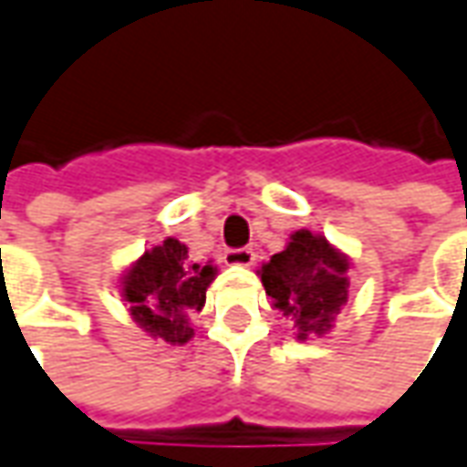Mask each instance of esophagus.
<instances>
[{
	"mask_svg": "<svg viewBox=\"0 0 467 467\" xmlns=\"http://www.w3.org/2000/svg\"><path fill=\"white\" fill-rule=\"evenodd\" d=\"M255 260V253L250 247H227L224 250V263L227 265H250Z\"/></svg>",
	"mask_w": 467,
	"mask_h": 467,
	"instance_id": "1",
	"label": "esophagus"
}]
</instances>
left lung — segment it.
Wrapping results in <instances>:
<instances>
[{
    "mask_svg": "<svg viewBox=\"0 0 467 467\" xmlns=\"http://www.w3.org/2000/svg\"><path fill=\"white\" fill-rule=\"evenodd\" d=\"M348 260L322 234L299 230L291 234L286 250L275 253L260 271L265 294L275 309L299 327V340L306 335H325L335 314L348 301Z\"/></svg>",
    "mask_w": 467,
    "mask_h": 467,
    "instance_id": "obj_1",
    "label": "left lung"
}]
</instances>
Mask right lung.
Wrapping results in <instances>:
<instances>
[{
    "label": "right lung",
    "instance_id": "add662e5",
    "mask_svg": "<svg viewBox=\"0 0 467 467\" xmlns=\"http://www.w3.org/2000/svg\"><path fill=\"white\" fill-rule=\"evenodd\" d=\"M212 281L214 268L192 263L189 247L168 237L163 245L145 250L130 268L122 294L130 301V314L145 332L171 345H183L193 335L186 314L204 306Z\"/></svg>",
    "mask_w": 467,
    "mask_h": 467
}]
</instances>
